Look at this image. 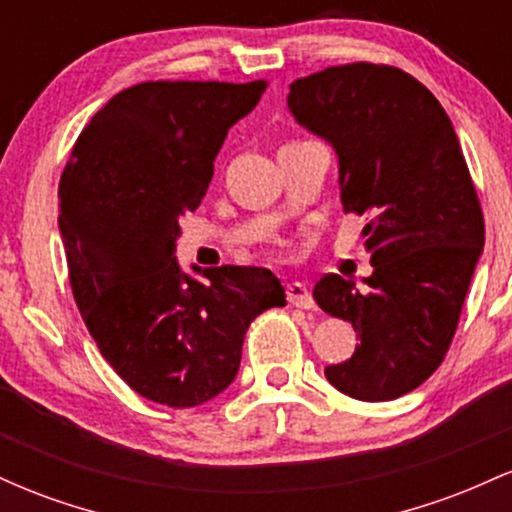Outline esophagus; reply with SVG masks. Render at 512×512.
I'll list each match as a JSON object with an SVG mask.
<instances>
[{
    "instance_id": "34e87169",
    "label": "esophagus",
    "mask_w": 512,
    "mask_h": 512,
    "mask_svg": "<svg viewBox=\"0 0 512 512\" xmlns=\"http://www.w3.org/2000/svg\"><path fill=\"white\" fill-rule=\"evenodd\" d=\"M286 298H289L291 305L303 310H313L315 301H313V293L308 291V286L301 284V281H293V284L286 286Z\"/></svg>"
}]
</instances>
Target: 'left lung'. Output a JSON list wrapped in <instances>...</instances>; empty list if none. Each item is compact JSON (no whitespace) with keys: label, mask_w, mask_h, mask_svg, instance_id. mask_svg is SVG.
I'll return each instance as SVG.
<instances>
[{"label":"left lung","mask_w":512,"mask_h":512,"mask_svg":"<svg viewBox=\"0 0 512 512\" xmlns=\"http://www.w3.org/2000/svg\"><path fill=\"white\" fill-rule=\"evenodd\" d=\"M293 117L339 156L346 214L366 219V289L325 274L313 298L351 322L361 344L327 380L361 402L416 390L448 354L484 214L450 117L428 88L390 64L327 67L291 84Z\"/></svg>","instance_id":"1"}]
</instances>
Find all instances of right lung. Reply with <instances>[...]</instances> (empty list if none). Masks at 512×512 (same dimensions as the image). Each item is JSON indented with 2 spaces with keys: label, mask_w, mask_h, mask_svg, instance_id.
<instances>
[{
  "label": "right lung",
  "mask_w": 512,
  "mask_h": 512,
  "mask_svg": "<svg viewBox=\"0 0 512 512\" xmlns=\"http://www.w3.org/2000/svg\"><path fill=\"white\" fill-rule=\"evenodd\" d=\"M264 88V79L129 86L91 117L62 173L76 308L105 361L156 404L187 409L226 390L250 322L286 305L269 269L223 264L197 281L175 262L180 219L199 207L228 129Z\"/></svg>",
  "instance_id": "add662e5"
}]
</instances>
